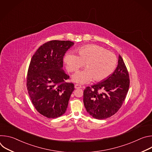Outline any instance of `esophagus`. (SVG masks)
<instances>
[{
  "label": "esophagus",
  "instance_id": "1",
  "mask_svg": "<svg viewBox=\"0 0 152 152\" xmlns=\"http://www.w3.org/2000/svg\"><path fill=\"white\" fill-rule=\"evenodd\" d=\"M75 88L76 89L81 88L82 86H81V85H79V84H75Z\"/></svg>",
  "mask_w": 152,
  "mask_h": 152
}]
</instances>
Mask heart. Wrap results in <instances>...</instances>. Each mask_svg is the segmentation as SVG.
Masks as SVG:
<instances>
[{"label": "heart", "instance_id": "obj_1", "mask_svg": "<svg viewBox=\"0 0 152 152\" xmlns=\"http://www.w3.org/2000/svg\"><path fill=\"white\" fill-rule=\"evenodd\" d=\"M79 56L72 52L66 53L64 62L69 72H75L83 66L85 70L73 76L72 79L79 83H86L94 79L99 82L110 76L114 71L117 58L115 55L104 48L88 45L77 49Z\"/></svg>", "mask_w": 152, "mask_h": 152}]
</instances>
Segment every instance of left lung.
I'll return each instance as SVG.
<instances>
[{"label": "left lung", "mask_w": 152, "mask_h": 152, "mask_svg": "<svg viewBox=\"0 0 152 152\" xmlns=\"http://www.w3.org/2000/svg\"><path fill=\"white\" fill-rule=\"evenodd\" d=\"M129 83L128 71L123 58L119 55L118 66L113 74L85 89L83 103L86 111L99 120L114 115L125 100Z\"/></svg>", "instance_id": "8db88e82"}]
</instances>
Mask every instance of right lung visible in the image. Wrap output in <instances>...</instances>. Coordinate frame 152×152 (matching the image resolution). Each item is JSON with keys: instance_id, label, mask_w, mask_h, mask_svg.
Segmentation results:
<instances>
[{"instance_id": "1", "label": "right lung", "mask_w": 152, "mask_h": 152, "mask_svg": "<svg viewBox=\"0 0 152 152\" xmlns=\"http://www.w3.org/2000/svg\"><path fill=\"white\" fill-rule=\"evenodd\" d=\"M74 42L52 40L41 46L32 56L26 85L37 111L49 118L66 113L75 86L62 69L63 58Z\"/></svg>"}]
</instances>
